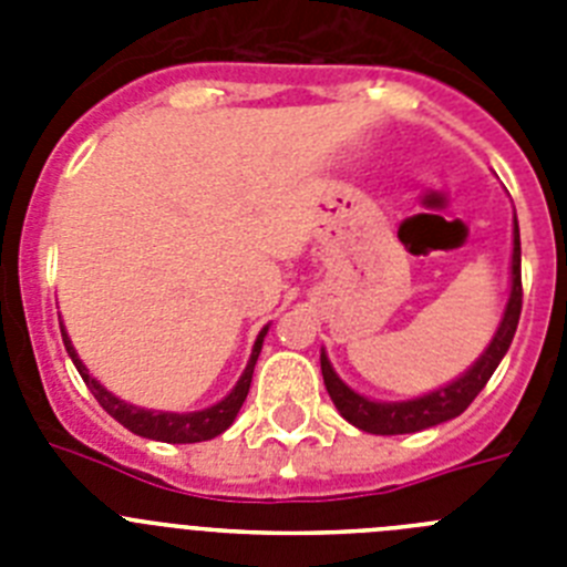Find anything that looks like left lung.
I'll return each mask as SVG.
<instances>
[{"label": "left lung", "instance_id": "1", "mask_svg": "<svg viewBox=\"0 0 567 567\" xmlns=\"http://www.w3.org/2000/svg\"><path fill=\"white\" fill-rule=\"evenodd\" d=\"M519 312H523V269H519V227L517 218H514V258H511V298L508 307H505L503 323H499L497 334L491 340V346L485 349L483 358L471 365L468 372L460 380H454L452 385H445L440 392L425 394L417 400H405V403H374L369 398H360L358 392H352L343 380L334 374L332 363L327 360V354H320V372H323V383H327V392L332 398V403L338 405V412L358 429L369 434H412L423 432V429H432V425L445 423V420L457 417L474 403L480 392L485 389V383L491 380L494 369L499 365V360L508 352L514 332H517Z\"/></svg>", "mask_w": 567, "mask_h": 567}]
</instances>
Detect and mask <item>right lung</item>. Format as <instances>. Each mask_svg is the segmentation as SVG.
I'll return each mask as SVG.
<instances>
[{"label": "right lung", "mask_w": 567, "mask_h": 567, "mask_svg": "<svg viewBox=\"0 0 567 567\" xmlns=\"http://www.w3.org/2000/svg\"><path fill=\"white\" fill-rule=\"evenodd\" d=\"M264 334H267V329L258 334L247 369H244V374H240V380L235 383V389L221 400V403L209 405V409H204V412L169 414V412H147V409H135V405L113 398V394H110L102 383H96V380L90 378L87 369H84L82 360H79L76 349L70 346L68 334H64V329H62V340H64V349H68L70 360H73V365H76L79 374H82V380L87 383V389L93 392V398L99 400V405H102L104 412H107L113 420H118L124 429H130L133 434H138V437L162 440V443H202V440H213V437H218L221 432H227L229 425H233L235 414L240 412V405H244V400H247V394H249V383H252V372H255V360H258L260 346H264Z\"/></svg>", "instance_id": "add662e5"}]
</instances>
